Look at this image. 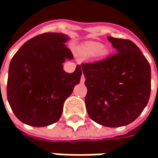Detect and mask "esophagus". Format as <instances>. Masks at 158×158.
Returning a JSON list of instances; mask_svg holds the SVG:
<instances>
[{"label":"esophagus","instance_id":"1","mask_svg":"<svg viewBox=\"0 0 158 158\" xmlns=\"http://www.w3.org/2000/svg\"><path fill=\"white\" fill-rule=\"evenodd\" d=\"M85 81V75H84V74H82V76H81V83H84Z\"/></svg>","mask_w":158,"mask_h":158}]
</instances>
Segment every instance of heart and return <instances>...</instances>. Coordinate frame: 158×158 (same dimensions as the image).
<instances>
[{
  "instance_id": "obj_1",
  "label": "heart",
  "mask_w": 158,
  "mask_h": 158,
  "mask_svg": "<svg viewBox=\"0 0 158 158\" xmlns=\"http://www.w3.org/2000/svg\"><path fill=\"white\" fill-rule=\"evenodd\" d=\"M102 48H103V45L99 43H89L85 46V48L83 50V52L86 56L93 57V56L96 55L102 50ZM100 53L103 54L104 52L102 51V52H100Z\"/></svg>"
}]
</instances>
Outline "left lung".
Segmentation results:
<instances>
[{"label":"left lung","instance_id":"8db88e82","mask_svg":"<svg viewBox=\"0 0 158 158\" xmlns=\"http://www.w3.org/2000/svg\"><path fill=\"white\" fill-rule=\"evenodd\" d=\"M107 39L116 53L81 64L87 87L85 101L93 121L118 127L135 121L147 106L151 92V68L132 41L111 36Z\"/></svg>","mask_w":158,"mask_h":158}]
</instances>
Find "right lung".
<instances>
[{"label": "right lung", "instance_id": "right-lung-1", "mask_svg": "<svg viewBox=\"0 0 158 158\" xmlns=\"http://www.w3.org/2000/svg\"><path fill=\"white\" fill-rule=\"evenodd\" d=\"M63 33L46 32L27 41L13 55L9 66L7 98L15 116L31 127L56 123L64 103L80 83L82 68L65 73L63 63L73 58Z\"/></svg>", "mask_w": 158, "mask_h": 158}]
</instances>
